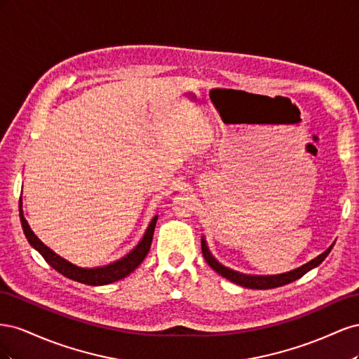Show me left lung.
Listing matches in <instances>:
<instances>
[{"instance_id":"left-lung-1","label":"left lung","mask_w":359,"mask_h":359,"mask_svg":"<svg viewBox=\"0 0 359 359\" xmlns=\"http://www.w3.org/2000/svg\"><path fill=\"white\" fill-rule=\"evenodd\" d=\"M202 253L206 262L208 265L215 271V273H219L222 277L231 280L232 283L240 285L243 287H248V289H273V287H280V286H285L287 283H292V281H295L298 278H301L304 274L309 273L310 269L316 268L318 265H320L323 262V259L330 255V252L332 250V245L330 248L325 250L322 255H319L318 257H314L310 262H307L306 265H302L297 269H292L289 273L285 274H277V276H248V274H243V273H238V271H233L231 268H227L224 265H222L220 262H217L215 257L210 253L208 247H206V241L205 238H202Z\"/></svg>"}]
</instances>
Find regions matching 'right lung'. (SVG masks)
Returning a JSON list of instances; mask_svg holds the SVG:
<instances>
[{"mask_svg":"<svg viewBox=\"0 0 359 359\" xmlns=\"http://www.w3.org/2000/svg\"><path fill=\"white\" fill-rule=\"evenodd\" d=\"M19 217H20V223H22V229H24V233L27 236L28 243L37 250V252L43 256V259H45L53 269H57L58 273L62 274L64 277H67L74 281H79V283L90 285V286H102V285L114 283V281H118V280L127 277L130 273H133V271L140 264H142V260L145 259V256L149 252L158 215H156L154 219L151 220L144 238L127 256H124L123 259H119V260H116V262H112L109 265L97 266V268L76 266V265L70 264L69 260L62 259L55 252H52L49 247L43 244L34 235V232L31 231V227L24 217L22 203L20 202H19Z\"/></svg>","mask_w":359,"mask_h":359,"instance_id":"right-lung-1","label":"right lung"}]
</instances>
